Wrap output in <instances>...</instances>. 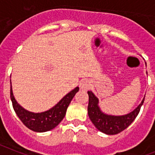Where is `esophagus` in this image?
<instances>
[{
  "mask_svg": "<svg viewBox=\"0 0 155 155\" xmlns=\"http://www.w3.org/2000/svg\"><path fill=\"white\" fill-rule=\"evenodd\" d=\"M91 81L88 80V79H82L80 83H79V87L81 90H83V91H87L91 87Z\"/></svg>",
  "mask_w": 155,
  "mask_h": 155,
  "instance_id": "34e87169",
  "label": "esophagus"
}]
</instances>
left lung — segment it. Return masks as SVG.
Returning a JSON list of instances; mask_svg holds the SVG:
<instances>
[{
  "label": "left lung",
  "mask_w": 155,
  "mask_h": 155,
  "mask_svg": "<svg viewBox=\"0 0 155 155\" xmlns=\"http://www.w3.org/2000/svg\"><path fill=\"white\" fill-rule=\"evenodd\" d=\"M87 93L89 95L87 108L89 117L98 130L107 135H115L126 130L138 115L145 98L144 97L140 105L132 112L121 116H114L102 112L98 107V99L96 96L91 91Z\"/></svg>",
  "instance_id": "1"
}]
</instances>
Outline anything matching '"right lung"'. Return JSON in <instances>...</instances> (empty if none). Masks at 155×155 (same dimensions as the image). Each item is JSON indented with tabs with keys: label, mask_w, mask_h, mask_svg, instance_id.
Segmentation results:
<instances>
[{
	"label": "right lung",
	"mask_w": 155,
	"mask_h": 155,
	"mask_svg": "<svg viewBox=\"0 0 155 155\" xmlns=\"http://www.w3.org/2000/svg\"><path fill=\"white\" fill-rule=\"evenodd\" d=\"M79 90V87L75 88L73 91L66 94L51 109L41 113L29 112L21 107L13 96L12 86L10 97L12 102L13 108L21 122L29 130L38 133H43L53 130L61 122L65 115L68 106Z\"/></svg>",
	"instance_id": "right-lung-1"
}]
</instances>
